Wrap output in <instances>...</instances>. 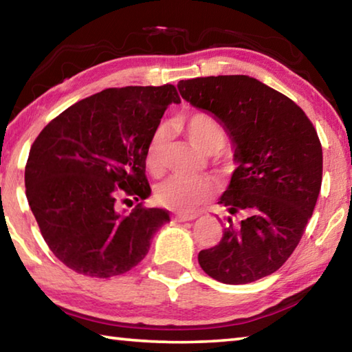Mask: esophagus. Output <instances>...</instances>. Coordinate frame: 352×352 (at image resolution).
I'll return each instance as SVG.
<instances>
[{"instance_id": "obj_1", "label": "esophagus", "mask_w": 352, "mask_h": 352, "mask_svg": "<svg viewBox=\"0 0 352 352\" xmlns=\"http://www.w3.org/2000/svg\"><path fill=\"white\" fill-rule=\"evenodd\" d=\"M174 217H175V220H180V222H189V220L197 219L199 214H195V212H190V214H188V212H177Z\"/></svg>"}]
</instances>
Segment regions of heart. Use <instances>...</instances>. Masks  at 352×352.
Listing matches in <instances>:
<instances>
[{
    "label": "heart",
    "instance_id": "obj_1",
    "mask_svg": "<svg viewBox=\"0 0 352 352\" xmlns=\"http://www.w3.org/2000/svg\"><path fill=\"white\" fill-rule=\"evenodd\" d=\"M184 130L189 140L205 152H216L225 144L226 135L222 124L208 111H194L184 119ZM166 146L168 132L164 127H158L147 142L144 162L152 175H160L164 169ZM211 182L205 177L188 178L172 175L155 188V200L169 210L188 212L211 195Z\"/></svg>",
    "mask_w": 352,
    "mask_h": 352
}]
</instances>
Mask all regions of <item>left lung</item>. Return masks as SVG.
Wrapping results in <instances>:
<instances>
[{
  "instance_id": "8db88e82",
  "label": "left lung",
  "mask_w": 352,
  "mask_h": 352,
  "mask_svg": "<svg viewBox=\"0 0 352 352\" xmlns=\"http://www.w3.org/2000/svg\"><path fill=\"white\" fill-rule=\"evenodd\" d=\"M178 90L223 122L239 163L219 201L228 212L222 239L201 250L199 264L223 284L269 276L294 253L317 204V130L301 107L253 77H195L178 82Z\"/></svg>"
}]
</instances>
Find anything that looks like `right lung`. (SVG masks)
<instances>
[{"label": "right lung", "mask_w": 352, "mask_h": 352, "mask_svg": "<svg viewBox=\"0 0 352 352\" xmlns=\"http://www.w3.org/2000/svg\"><path fill=\"white\" fill-rule=\"evenodd\" d=\"M174 85L107 88L71 105L35 138L25 169L26 197L47 247L80 275L111 278L144 259L169 212L147 208L146 147ZM139 201L118 212L121 201Z\"/></svg>", "instance_id": "1"}]
</instances>
